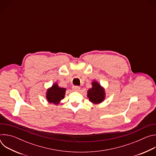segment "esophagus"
Wrapping results in <instances>:
<instances>
[{"label": "esophagus", "mask_w": 156, "mask_h": 156, "mask_svg": "<svg viewBox=\"0 0 156 156\" xmlns=\"http://www.w3.org/2000/svg\"><path fill=\"white\" fill-rule=\"evenodd\" d=\"M80 87L78 86H72V90H73V91H77L80 90Z\"/></svg>", "instance_id": "1"}]
</instances>
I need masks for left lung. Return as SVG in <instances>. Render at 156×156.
I'll list each match as a JSON object with an SVG mask.
<instances>
[{"mask_svg":"<svg viewBox=\"0 0 156 156\" xmlns=\"http://www.w3.org/2000/svg\"><path fill=\"white\" fill-rule=\"evenodd\" d=\"M92 85L93 87L89 89L87 91V97L91 102L99 104L104 99V90L101 85L96 81L93 82Z\"/></svg>","mask_w":156,"mask_h":156,"instance_id":"left-lung-1","label":"left lung"}]
</instances>
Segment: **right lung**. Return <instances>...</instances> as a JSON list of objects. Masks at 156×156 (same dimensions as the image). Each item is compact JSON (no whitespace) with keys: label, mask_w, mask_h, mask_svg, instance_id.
<instances>
[{"label":"right lung","mask_w":156,"mask_h":156,"mask_svg":"<svg viewBox=\"0 0 156 156\" xmlns=\"http://www.w3.org/2000/svg\"><path fill=\"white\" fill-rule=\"evenodd\" d=\"M65 88L60 87L57 84H54L49 89L47 93V99L49 102L58 104L65 97Z\"/></svg>","instance_id":"right-lung-1"}]
</instances>
